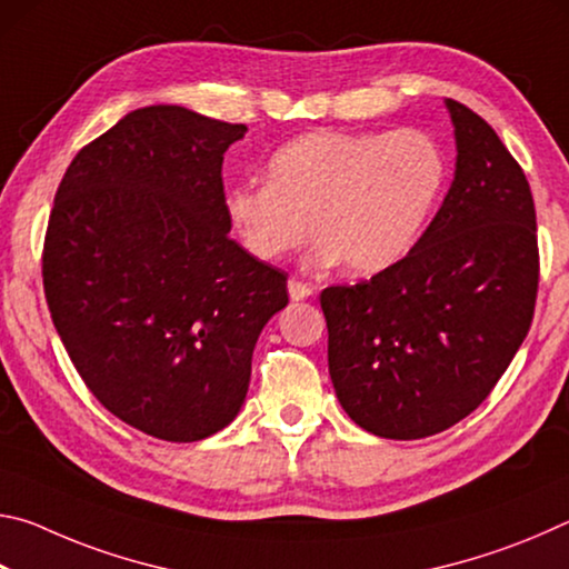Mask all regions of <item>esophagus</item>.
<instances>
[{
    "label": "esophagus",
    "mask_w": 569,
    "mask_h": 569,
    "mask_svg": "<svg viewBox=\"0 0 569 569\" xmlns=\"http://www.w3.org/2000/svg\"><path fill=\"white\" fill-rule=\"evenodd\" d=\"M311 293L313 288L303 281H298V278H291V281H288V296H291L293 301H303V298H308Z\"/></svg>",
    "instance_id": "obj_1"
}]
</instances>
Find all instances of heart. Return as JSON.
Masks as SVG:
<instances>
[{"mask_svg": "<svg viewBox=\"0 0 569 569\" xmlns=\"http://www.w3.org/2000/svg\"><path fill=\"white\" fill-rule=\"evenodd\" d=\"M445 156L427 132L316 130L268 160V182L228 190L226 210L240 243L278 261L311 233V261H341L371 276L401 261L445 188Z\"/></svg>", "mask_w": 569, "mask_h": 569, "instance_id": "obj_1", "label": "heart"}]
</instances>
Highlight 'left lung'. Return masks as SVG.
<instances>
[{"instance_id": "1", "label": "left lung", "mask_w": 569, "mask_h": 569, "mask_svg": "<svg viewBox=\"0 0 569 569\" xmlns=\"http://www.w3.org/2000/svg\"><path fill=\"white\" fill-rule=\"evenodd\" d=\"M457 170L407 256L329 286V373L343 411L383 439H423L469 417L532 326L539 250L525 170L467 104L447 100Z\"/></svg>"}]
</instances>
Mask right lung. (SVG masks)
Listing matches in <instances>:
<instances>
[{
    "instance_id": "1",
    "label": "right lung",
    "mask_w": 569,
    "mask_h": 569,
    "mask_svg": "<svg viewBox=\"0 0 569 569\" xmlns=\"http://www.w3.org/2000/svg\"><path fill=\"white\" fill-rule=\"evenodd\" d=\"M246 124L140 108L77 152L42 250L52 323L104 409L166 441L236 419L286 273L228 236L223 156Z\"/></svg>"
}]
</instances>
